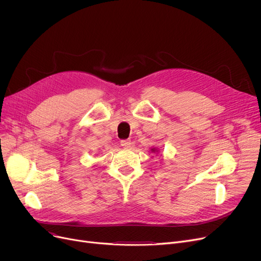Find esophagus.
Listing matches in <instances>:
<instances>
[{
    "mask_svg": "<svg viewBox=\"0 0 261 261\" xmlns=\"http://www.w3.org/2000/svg\"><path fill=\"white\" fill-rule=\"evenodd\" d=\"M120 145L125 148H129L131 146V141L130 140H121Z\"/></svg>",
    "mask_w": 261,
    "mask_h": 261,
    "instance_id": "1",
    "label": "esophagus"
}]
</instances>
